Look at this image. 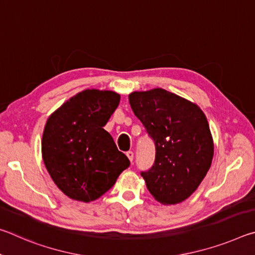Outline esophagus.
<instances>
[{"label":"esophagus","instance_id":"esophagus-1","mask_svg":"<svg viewBox=\"0 0 255 255\" xmlns=\"http://www.w3.org/2000/svg\"><path fill=\"white\" fill-rule=\"evenodd\" d=\"M126 155H127V157L129 158V161L132 163V161H133V153L131 152V150H129V152H127Z\"/></svg>","mask_w":255,"mask_h":255}]
</instances>
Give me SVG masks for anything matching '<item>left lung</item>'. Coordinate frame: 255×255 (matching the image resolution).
Returning a JSON list of instances; mask_svg holds the SVG:
<instances>
[{
    "label": "left lung",
    "instance_id": "1",
    "mask_svg": "<svg viewBox=\"0 0 255 255\" xmlns=\"http://www.w3.org/2000/svg\"><path fill=\"white\" fill-rule=\"evenodd\" d=\"M129 103L155 144L154 164L140 172L146 187L164 205L182 202L199 187L213 161V137L205 114L163 89L132 92Z\"/></svg>",
    "mask_w": 255,
    "mask_h": 255
}]
</instances>
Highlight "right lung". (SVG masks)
Returning <instances> with one entry per match:
<instances>
[{"label":"right lung","instance_id":"add662e5","mask_svg":"<svg viewBox=\"0 0 255 255\" xmlns=\"http://www.w3.org/2000/svg\"><path fill=\"white\" fill-rule=\"evenodd\" d=\"M120 101L118 93L85 90L47 120L41 152L55 184L71 199L100 198L130 165L103 129Z\"/></svg>","mask_w":255,"mask_h":255}]
</instances>
